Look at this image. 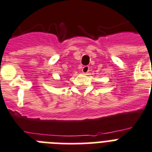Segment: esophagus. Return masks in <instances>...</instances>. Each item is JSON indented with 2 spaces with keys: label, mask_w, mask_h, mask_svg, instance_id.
Instances as JSON below:
<instances>
[{
  "label": "esophagus",
  "mask_w": 152,
  "mask_h": 152,
  "mask_svg": "<svg viewBox=\"0 0 152 152\" xmlns=\"http://www.w3.org/2000/svg\"><path fill=\"white\" fill-rule=\"evenodd\" d=\"M89 69H90V67L89 66H83L82 69V72H83V73H87V72H89Z\"/></svg>",
  "instance_id": "esophagus-1"
}]
</instances>
